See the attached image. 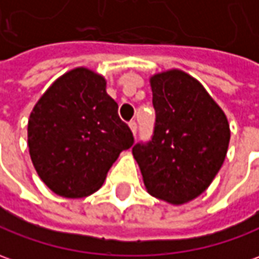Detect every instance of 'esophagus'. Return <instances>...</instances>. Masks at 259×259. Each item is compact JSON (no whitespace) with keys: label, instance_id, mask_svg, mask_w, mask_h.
Listing matches in <instances>:
<instances>
[{"label":"esophagus","instance_id":"esophagus-1","mask_svg":"<svg viewBox=\"0 0 259 259\" xmlns=\"http://www.w3.org/2000/svg\"><path fill=\"white\" fill-rule=\"evenodd\" d=\"M129 127H130V130L133 132V135L136 136V133H137V123L135 122V120H132V122H129Z\"/></svg>","mask_w":259,"mask_h":259}]
</instances>
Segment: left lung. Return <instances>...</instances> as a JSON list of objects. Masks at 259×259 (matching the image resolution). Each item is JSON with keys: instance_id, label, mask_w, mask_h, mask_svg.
<instances>
[{"instance_id": "left-lung-1", "label": "left lung", "mask_w": 259, "mask_h": 259, "mask_svg": "<svg viewBox=\"0 0 259 259\" xmlns=\"http://www.w3.org/2000/svg\"><path fill=\"white\" fill-rule=\"evenodd\" d=\"M156 122L153 136L133 146L152 196L171 204L198 197L226 159L230 124L203 85L179 69L150 79Z\"/></svg>"}]
</instances>
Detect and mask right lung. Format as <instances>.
Returning a JSON list of instances; mask_svg holds the SVG:
<instances>
[{
    "label": "right lung",
    "instance_id": "obj_1",
    "mask_svg": "<svg viewBox=\"0 0 259 259\" xmlns=\"http://www.w3.org/2000/svg\"><path fill=\"white\" fill-rule=\"evenodd\" d=\"M135 143L103 76L86 68L62 75L28 120V147L41 180L55 194L79 198L100 189L112 164Z\"/></svg>",
    "mask_w": 259,
    "mask_h": 259
}]
</instances>
